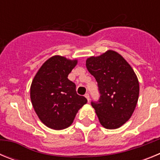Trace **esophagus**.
I'll return each mask as SVG.
<instances>
[{"label":"esophagus","instance_id":"esophagus-1","mask_svg":"<svg viewBox=\"0 0 160 160\" xmlns=\"http://www.w3.org/2000/svg\"><path fill=\"white\" fill-rule=\"evenodd\" d=\"M85 97L87 98V101H90V95H89V94L88 93H87V94H85Z\"/></svg>","mask_w":160,"mask_h":160}]
</instances>
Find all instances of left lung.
Returning <instances> with one entry per match:
<instances>
[{"mask_svg":"<svg viewBox=\"0 0 160 160\" xmlns=\"http://www.w3.org/2000/svg\"><path fill=\"white\" fill-rule=\"evenodd\" d=\"M86 66L98 82L100 98L91 105L100 123L107 129L122 127L138 102L139 83L135 71L122 55L111 49L88 58Z\"/></svg>","mask_w":160,"mask_h":160,"instance_id":"left-lung-1","label":"left lung"}]
</instances>
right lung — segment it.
I'll list each match as a JSON object with an SVG mask.
<instances>
[{"label": "right lung", "instance_id": "1", "mask_svg": "<svg viewBox=\"0 0 160 160\" xmlns=\"http://www.w3.org/2000/svg\"><path fill=\"white\" fill-rule=\"evenodd\" d=\"M78 63L55 55L43 63L30 87L32 105L39 119L53 130L69 128L87 99L76 92L75 84L68 79Z\"/></svg>", "mask_w": 160, "mask_h": 160}]
</instances>
